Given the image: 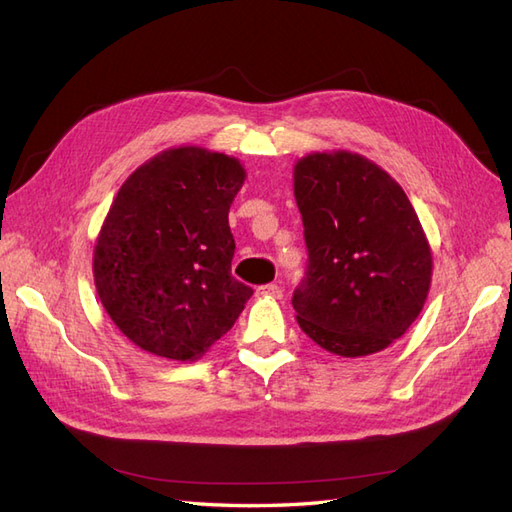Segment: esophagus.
<instances>
[{
  "mask_svg": "<svg viewBox=\"0 0 512 512\" xmlns=\"http://www.w3.org/2000/svg\"><path fill=\"white\" fill-rule=\"evenodd\" d=\"M257 296H266V298H281L283 290L277 283H268V285H261L257 287Z\"/></svg>",
  "mask_w": 512,
  "mask_h": 512,
  "instance_id": "34e87169",
  "label": "esophagus"
}]
</instances>
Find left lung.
I'll use <instances>...</instances> for the list:
<instances>
[{"mask_svg": "<svg viewBox=\"0 0 512 512\" xmlns=\"http://www.w3.org/2000/svg\"><path fill=\"white\" fill-rule=\"evenodd\" d=\"M309 251L292 305L307 337L337 357H365L400 339L432 279L426 233L400 183L350 151L309 153L294 166Z\"/></svg>", "mask_w": 512, "mask_h": 512, "instance_id": "1", "label": "left lung"}]
</instances>
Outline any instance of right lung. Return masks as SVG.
Returning <instances> with one entry per match:
<instances>
[{
  "instance_id": "add662e5",
  "label": "right lung",
  "mask_w": 512,
  "mask_h": 512,
  "mask_svg": "<svg viewBox=\"0 0 512 512\" xmlns=\"http://www.w3.org/2000/svg\"><path fill=\"white\" fill-rule=\"evenodd\" d=\"M244 179L240 160L203 147L166 149L125 179L93 274L103 309L138 348L194 361L238 320L253 296L231 277L229 207Z\"/></svg>"
}]
</instances>
